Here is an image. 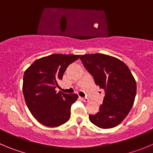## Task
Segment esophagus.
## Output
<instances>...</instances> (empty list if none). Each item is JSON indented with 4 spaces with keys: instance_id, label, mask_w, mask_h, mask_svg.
<instances>
[{
    "instance_id": "34e87169",
    "label": "esophagus",
    "mask_w": 153,
    "mask_h": 153,
    "mask_svg": "<svg viewBox=\"0 0 153 153\" xmlns=\"http://www.w3.org/2000/svg\"><path fill=\"white\" fill-rule=\"evenodd\" d=\"M81 100L84 101V102H88L89 101V99L87 98V97H81Z\"/></svg>"
}]
</instances>
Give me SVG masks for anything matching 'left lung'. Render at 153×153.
Returning <instances> with one entry per match:
<instances>
[{"label":"left lung","mask_w":153,"mask_h":153,"mask_svg":"<svg viewBox=\"0 0 153 153\" xmlns=\"http://www.w3.org/2000/svg\"><path fill=\"white\" fill-rule=\"evenodd\" d=\"M85 68L94 77L96 85L105 91L103 104L96 114L89 115L92 123L102 129L119 125L131 110L137 94V83L124 62L107 55H83Z\"/></svg>","instance_id":"left-lung-1"}]
</instances>
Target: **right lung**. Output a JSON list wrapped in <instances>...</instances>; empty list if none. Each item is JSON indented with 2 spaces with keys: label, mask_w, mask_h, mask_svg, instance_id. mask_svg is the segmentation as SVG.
Returning <instances> with one entry per match:
<instances>
[{
  "label": "right lung",
  "mask_w": 153,
  "mask_h": 153,
  "mask_svg": "<svg viewBox=\"0 0 153 153\" xmlns=\"http://www.w3.org/2000/svg\"><path fill=\"white\" fill-rule=\"evenodd\" d=\"M79 57V55H50L36 60L24 72L23 93L26 104L41 124L56 127L70 119L71 106L78 96L57 92L56 88L67 67Z\"/></svg>",
  "instance_id": "1"
}]
</instances>
